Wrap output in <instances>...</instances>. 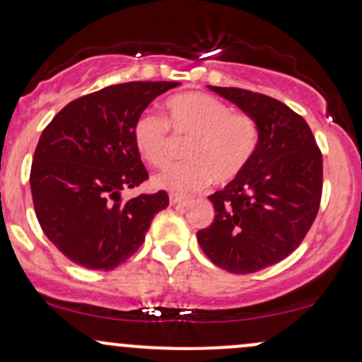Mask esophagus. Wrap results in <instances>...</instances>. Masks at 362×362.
<instances>
[{"mask_svg": "<svg viewBox=\"0 0 362 362\" xmlns=\"http://www.w3.org/2000/svg\"><path fill=\"white\" fill-rule=\"evenodd\" d=\"M187 202H189L187 197L178 196V194H170V204H172V206H177V204L185 206V204H187Z\"/></svg>", "mask_w": 362, "mask_h": 362, "instance_id": "esophagus-1", "label": "esophagus"}]
</instances>
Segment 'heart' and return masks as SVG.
<instances>
[{"label":"heart","mask_w":362,"mask_h":362,"mask_svg":"<svg viewBox=\"0 0 362 362\" xmlns=\"http://www.w3.org/2000/svg\"><path fill=\"white\" fill-rule=\"evenodd\" d=\"M166 120L146 111L134 123V144L154 168L172 161L177 142H185L189 161L170 166L156 177L160 187L194 192L209 184L228 185L251 165L259 129L251 115L232 111L211 94L190 90L165 101Z\"/></svg>","instance_id":"b5f03b06"}]
</instances>
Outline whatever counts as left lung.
Wrapping results in <instances>:
<instances>
[{"label": "left lung", "instance_id": "1", "mask_svg": "<svg viewBox=\"0 0 362 362\" xmlns=\"http://www.w3.org/2000/svg\"><path fill=\"white\" fill-rule=\"evenodd\" d=\"M209 89L256 120L259 144L251 165L209 201L214 220L197 232L214 264L249 275L296 251L316 220L323 156L305 120L278 99L239 87Z\"/></svg>", "mask_w": 362, "mask_h": 362}]
</instances>
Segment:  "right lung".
<instances>
[{
  "label": "right lung",
  "mask_w": 362,
  "mask_h": 362,
  "mask_svg": "<svg viewBox=\"0 0 362 362\" xmlns=\"http://www.w3.org/2000/svg\"><path fill=\"white\" fill-rule=\"evenodd\" d=\"M178 82H125L74 99L45 130L30 168L39 225L58 251L87 269L117 268L146 239L168 194L123 189L149 178L134 144V123L154 98Z\"/></svg>",
  "instance_id": "1"
}]
</instances>
